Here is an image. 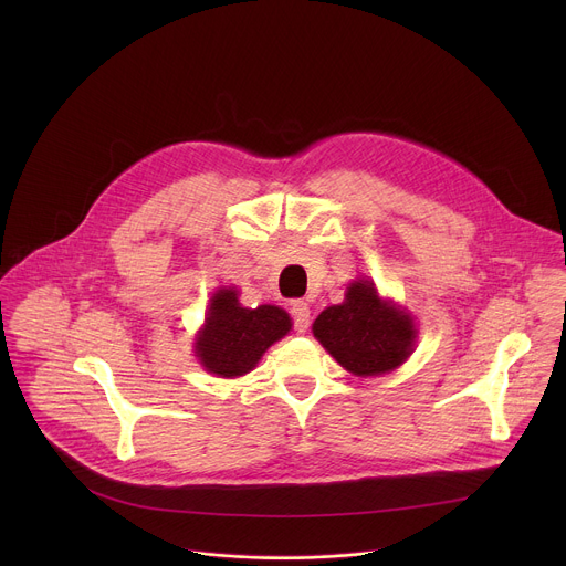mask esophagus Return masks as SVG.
Masks as SVG:
<instances>
[{"instance_id":"esophagus-1","label":"esophagus","mask_w":566,"mask_h":566,"mask_svg":"<svg viewBox=\"0 0 566 566\" xmlns=\"http://www.w3.org/2000/svg\"><path fill=\"white\" fill-rule=\"evenodd\" d=\"M291 315H293V327L297 334H304L308 329V319H311V308L304 300H295L291 304Z\"/></svg>"}]
</instances>
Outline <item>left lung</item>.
Listing matches in <instances>:
<instances>
[{"label": "left lung", "instance_id": "1", "mask_svg": "<svg viewBox=\"0 0 566 566\" xmlns=\"http://www.w3.org/2000/svg\"><path fill=\"white\" fill-rule=\"evenodd\" d=\"M313 336L354 376H380L410 358L417 327L410 313L378 295L371 280H354L343 304L315 317Z\"/></svg>", "mask_w": 566, "mask_h": 566}]
</instances>
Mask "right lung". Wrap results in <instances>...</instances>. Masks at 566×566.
Masks as SVG:
<instances>
[{"label": "right lung", "mask_w": 566, "mask_h": 566, "mask_svg": "<svg viewBox=\"0 0 566 566\" xmlns=\"http://www.w3.org/2000/svg\"><path fill=\"white\" fill-rule=\"evenodd\" d=\"M237 295L234 286H223L210 297L206 325L195 340V356L203 369L221 378L249 374L264 352L291 332L284 308L273 304L247 308Z\"/></svg>", "instance_id": "obj_1"}]
</instances>
